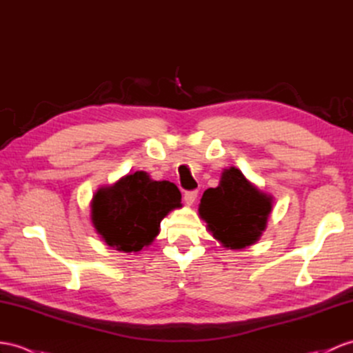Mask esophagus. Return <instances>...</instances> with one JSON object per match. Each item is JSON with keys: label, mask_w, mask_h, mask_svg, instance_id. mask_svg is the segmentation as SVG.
<instances>
[{"label": "esophagus", "mask_w": 353, "mask_h": 353, "mask_svg": "<svg viewBox=\"0 0 353 353\" xmlns=\"http://www.w3.org/2000/svg\"><path fill=\"white\" fill-rule=\"evenodd\" d=\"M196 197H197V192H196V190L185 192V193H184V202H185L188 206H192V205L194 203V201H196Z\"/></svg>", "instance_id": "34e87169"}]
</instances>
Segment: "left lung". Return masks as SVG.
I'll list each match as a JSON object with an SVG mask.
<instances>
[{
    "instance_id": "obj_1",
    "label": "left lung",
    "mask_w": 353,
    "mask_h": 353,
    "mask_svg": "<svg viewBox=\"0 0 353 353\" xmlns=\"http://www.w3.org/2000/svg\"><path fill=\"white\" fill-rule=\"evenodd\" d=\"M274 197L248 181L235 166L221 172L216 188L205 190L199 216L212 236L230 250H241L261 239L272 211Z\"/></svg>"
}]
</instances>
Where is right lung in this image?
I'll use <instances>...</instances> for the list:
<instances>
[{"instance_id":"obj_1","label":"right lung","mask_w":353,"mask_h":353,"mask_svg":"<svg viewBox=\"0 0 353 353\" xmlns=\"http://www.w3.org/2000/svg\"><path fill=\"white\" fill-rule=\"evenodd\" d=\"M91 221L109 247L137 253L160 234V223L181 208V193L170 181H154L137 170L117 183L101 185L91 201Z\"/></svg>"}]
</instances>
